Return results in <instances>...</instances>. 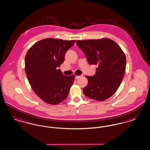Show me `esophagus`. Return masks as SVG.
<instances>
[{"instance_id": "1", "label": "esophagus", "mask_w": 150, "mask_h": 150, "mask_svg": "<svg viewBox=\"0 0 150 150\" xmlns=\"http://www.w3.org/2000/svg\"><path fill=\"white\" fill-rule=\"evenodd\" d=\"M81 77V76H75V79H78L80 78Z\"/></svg>"}]
</instances>
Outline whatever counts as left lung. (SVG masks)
Wrapping results in <instances>:
<instances>
[{"mask_svg": "<svg viewBox=\"0 0 150 150\" xmlns=\"http://www.w3.org/2000/svg\"><path fill=\"white\" fill-rule=\"evenodd\" d=\"M90 64L97 65L93 76H86L88 84L83 88L87 97L103 101L111 97L121 84L126 67V57L120 46L108 38L76 40Z\"/></svg>", "mask_w": 150, "mask_h": 150, "instance_id": "left-lung-1", "label": "left lung"}]
</instances>
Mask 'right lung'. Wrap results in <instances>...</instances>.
<instances>
[{
    "label": "right lung",
    "mask_w": 150,
    "mask_h": 150,
    "mask_svg": "<svg viewBox=\"0 0 150 150\" xmlns=\"http://www.w3.org/2000/svg\"><path fill=\"white\" fill-rule=\"evenodd\" d=\"M75 40L44 39L29 49L25 59V70L32 89L44 102L57 105L67 97L75 75H64L58 67Z\"/></svg>",
    "instance_id": "obj_1"
}]
</instances>
